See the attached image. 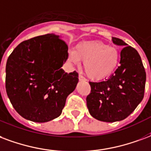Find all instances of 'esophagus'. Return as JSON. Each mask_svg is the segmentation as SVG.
Listing matches in <instances>:
<instances>
[{
    "label": "esophagus",
    "mask_w": 151,
    "mask_h": 151,
    "mask_svg": "<svg viewBox=\"0 0 151 151\" xmlns=\"http://www.w3.org/2000/svg\"><path fill=\"white\" fill-rule=\"evenodd\" d=\"M78 79H79V81H86V78H85L84 77L81 75V74H79Z\"/></svg>",
    "instance_id": "esophagus-1"
}]
</instances>
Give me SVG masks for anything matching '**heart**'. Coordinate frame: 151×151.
<instances>
[{
	"label": "heart",
	"instance_id": "1",
	"mask_svg": "<svg viewBox=\"0 0 151 151\" xmlns=\"http://www.w3.org/2000/svg\"><path fill=\"white\" fill-rule=\"evenodd\" d=\"M119 51L102 41H83L69 53L70 61L74 64L83 62L86 75L93 80H102L111 75L118 66Z\"/></svg>",
	"mask_w": 151,
	"mask_h": 151
}]
</instances>
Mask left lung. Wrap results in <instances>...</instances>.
<instances>
[{
    "mask_svg": "<svg viewBox=\"0 0 151 151\" xmlns=\"http://www.w3.org/2000/svg\"><path fill=\"white\" fill-rule=\"evenodd\" d=\"M113 42L122 46L120 65L108 79L90 81L91 91L86 97L90 115L99 121H122L136 109L144 97L146 72L138 51L117 37Z\"/></svg>",
    "mask_w": 151,
    "mask_h": 151,
    "instance_id": "8db88e82",
    "label": "left lung"
}]
</instances>
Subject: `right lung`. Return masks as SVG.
Listing matches in <instances>:
<instances>
[{
	"label": "right lung",
	"instance_id": "obj_1",
	"mask_svg": "<svg viewBox=\"0 0 151 151\" xmlns=\"http://www.w3.org/2000/svg\"><path fill=\"white\" fill-rule=\"evenodd\" d=\"M67 58L66 43L53 33L22 41L14 49L6 63L5 88L22 117L46 122L61 115L78 82L76 71L61 69Z\"/></svg>",
	"mask_w": 151,
	"mask_h": 151
}]
</instances>
